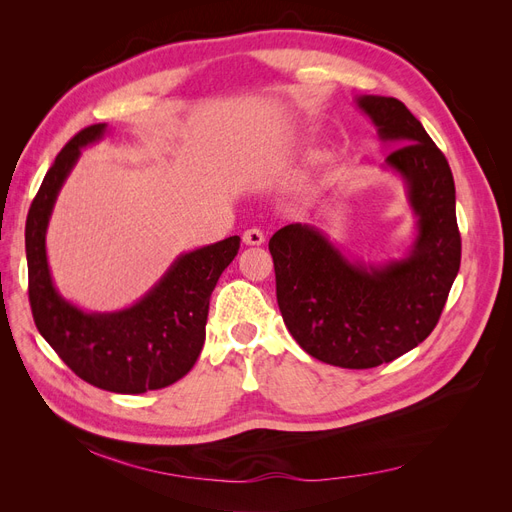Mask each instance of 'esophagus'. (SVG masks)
I'll list each match as a JSON object with an SVG mask.
<instances>
[{
	"instance_id": "obj_1",
	"label": "esophagus",
	"mask_w": 512,
	"mask_h": 512,
	"mask_svg": "<svg viewBox=\"0 0 512 512\" xmlns=\"http://www.w3.org/2000/svg\"><path fill=\"white\" fill-rule=\"evenodd\" d=\"M243 243L245 245H262L265 243V232L258 230V228H250L243 232Z\"/></svg>"
}]
</instances>
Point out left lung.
<instances>
[{
    "label": "left lung",
    "instance_id": "8db88e82",
    "mask_svg": "<svg viewBox=\"0 0 512 512\" xmlns=\"http://www.w3.org/2000/svg\"><path fill=\"white\" fill-rule=\"evenodd\" d=\"M393 151L382 168L401 179L414 237L397 258H352L316 224H288L269 250L277 305L290 335L314 359L369 369L410 352L438 324L459 273L455 181L442 151L404 102L354 98Z\"/></svg>",
    "mask_w": 512,
    "mask_h": 512
}]
</instances>
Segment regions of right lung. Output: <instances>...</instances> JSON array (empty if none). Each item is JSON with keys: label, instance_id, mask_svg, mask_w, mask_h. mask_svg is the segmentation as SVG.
I'll return each mask as SVG.
<instances>
[{"label": "right lung", "instance_id": "right-lung-1", "mask_svg": "<svg viewBox=\"0 0 512 512\" xmlns=\"http://www.w3.org/2000/svg\"><path fill=\"white\" fill-rule=\"evenodd\" d=\"M106 123L76 134L59 151L27 213L29 303L40 335L76 376L98 389L138 395L181 380L205 344L211 292L239 250V237L179 254L141 299L115 312H87L53 282L46 230L57 196L81 158L100 143Z\"/></svg>", "mask_w": 512, "mask_h": 512}]
</instances>
